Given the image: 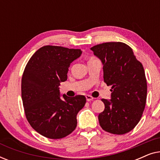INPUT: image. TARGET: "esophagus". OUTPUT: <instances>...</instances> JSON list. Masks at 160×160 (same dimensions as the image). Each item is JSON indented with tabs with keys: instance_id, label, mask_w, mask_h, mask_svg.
<instances>
[{
	"instance_id": "34e87169",
	"label": "esophagus",
	"mask_w": 160,
	"mask_h": 160,
	"mask_svg": "<svg viewBox=\"0 0 160 160\" xmlns=\"http://www.w3.org/2000/svg\"><path fill=\"white\" fill-rule=\"evenodd\" d=\"M86 99L87 101H91L92 100H93V98L92 97L91 95H86Z\"/></svg>"
}]
</instances>
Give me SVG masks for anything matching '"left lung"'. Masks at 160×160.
<instances>
[{
    "label": "left lung",
    "instance_id": "obj_1",
    "mask_svg": "<svg viewBox=\"0 0 160 160\" xmlns=\"http://www.w3.org/2000/svg\"><path fill=\"white\" fill-rule=\"evenodd\" d=\"M91 50L101 60L104 82L112 92L110 100H101L105 109L98 115L100 125L112 134H125L137 125L145 108L147 83L143 65L124 43H103Z\"/></svg>",
    "mask_w": 160,
    "mask_h": 160
}]
</instances>
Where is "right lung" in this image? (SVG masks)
Returning <instances> with one entry per match:
<instances>
[{
    "mask_svg": "<svg viewBox=\"0 0 160 160\" xmlns=\"http://www.w3.org/2000/svg\"><path fill=\"white\" fill-rule=\"evenodd\" d=\"M81 49L44 46L28 61L22 78V99L26 118L36 132L51 139L65 138L77 125L76 115L86 103L84 95H60L71 63Z\"/></svg>",
    "mask_w": 160,
    "mask_h": 160,
    "instance_id": "1",
    "label": "right lung"
}]
</instances>
